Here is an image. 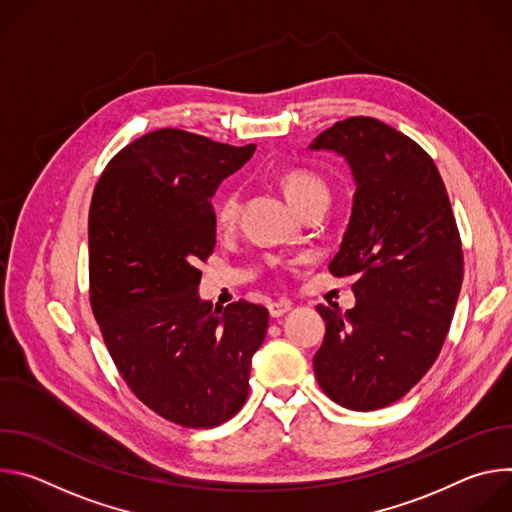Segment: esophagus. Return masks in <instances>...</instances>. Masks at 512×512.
<instances>
[{
	"label": "esophagus",
	"instance_id": "obj_1",
	"mask_svg": "<svg viewBox=\"0 0 512 512\" xmlns=\"http://www.w3.org/2000/svg\"><path fill=\"white\" fill-rule=\"evenodd\" d=\"M291 310V302L287 300H279V302H271L269 304V314L271 318H281L283 314H287Z\"/></svg>",
	"mask_w": 512,
	"mask_h": 512
}]
</instances>
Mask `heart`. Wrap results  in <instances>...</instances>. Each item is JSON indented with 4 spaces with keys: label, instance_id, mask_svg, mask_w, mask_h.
<instances>
[{
    "label": "heart",
    "instance_id": "heart-1",
    "mask_svg": "<svg viewBox=\"0 0 512 512\" xmlns=\"http://www.w3.org/2000/svg\"><path fill=\"white\" fill-rule=\"evenodd\" d=\"M281 188L287 200L298 210L316 200H328V186L322 176L308 168H289L281 174ZM241 212V190L229 186L214 204V218L218 227H231Z\"/></svg>",
    "mask_w": 512,
    "mask_h": 512
}]
</instances>
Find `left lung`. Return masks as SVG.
Wrapping results in <instances>:
<instances>
[{
    "mask_svg": "<svg viewBox=\"0 0 512 512\" xmlns=\"http://www.w3.org/2000/svg\"><path fill=\"white\" fill-rule=\"evenodd\" d=\"M310 150L342 156L356 186L328 265L354 277L356 304L344 314L316 308L326 334L314 373L334 403L375 411L411 391L444 346L464 277L460 233L433 160L391 125L350 117Z\"/></svg>",
    "mask_w": 512,
    "mask_h": 512,
    "instance_id": "obj_1",
    "label": "left lung"
}]
</instances>
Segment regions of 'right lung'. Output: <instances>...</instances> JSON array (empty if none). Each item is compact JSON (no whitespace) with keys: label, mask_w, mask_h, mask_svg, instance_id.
Masks as SVG:
<instances>
[{"label":"right lung","mask_w":512,"mask_h":512,"mask_svg":"<svg viewBox=\"0 0 512 512\" xmlns=\"http://www.w3.org/2000/svg\"><path fill=\"white\" fill-rule=\"evenodd\" d=\"M255 145L182 129L131 141L107 164L89 210L91 306L135 397L182 427L229 421L249 393L269 312L200 300V261L216 243L210 204Z\"/></svg>","instance_id":"obj_1"}]
</instances>
